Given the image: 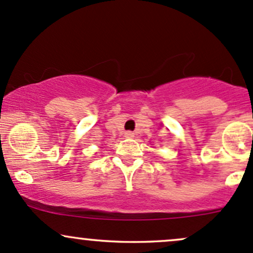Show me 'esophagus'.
I'll use <instances>...</instances> for the list:
<instances>
[{
	"mask_svg": "<svg viewBox=\"0 0 253 253\" xmlns=\"http://www.w3.org/2000/svg\"><path fill=\"white\" fill-rule=\"evenodd\" d=\"M125 137H127V138H131V137H133V133L132 132H125Z\"/></svg>",
	"mask_w": 253,
	"mask_h": 253,
	"instance_id": "obj_1",
	"label": "esophagus"
}]
</instances>
